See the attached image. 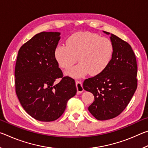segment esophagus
<instances>
[{"label": "esophagus", "instance_id": "esophagus-1", "mask_svg": "<svg viewBox=\"0 0 148 148\" xmlns=\"http://www.w3.org/2000/svg\"><path fill=\"white\" fill-rule=\"evenodd\" d=\"M76 85L77 87V93H82V92L84 91V88L83 86H82V82L80 81H78V80H76Z\"/></svg>", "mask_w": 148, "mask_h": 148}]
</instances>
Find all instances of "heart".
<instances>
[{"label":"heart","mask_w":148,"mask_h":148,"mask_svg":"<svg viewBox=\"0 0 148 148\" xmlns=\"http://www.w3.org/2000/svg\"><path fill=\"white\" fill-rule=\"evenodd\" d=\"M114 47L110 39L88 32H79L66 40V45H58L55 57L59 66L67 69L77 61L79 63L69 69L66 74L82 77L89 73L97 76L103 72L111 61Z\"/></svg>","instance_id":"obj_1"}]
</instances>
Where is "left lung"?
<instances>
[{
  "instance_id": "1",
  "label": "left lung",
  "mask_w": 148,
  "mask_h": 148,
  "mask_svg": "<svg viewBox=\"0 0 148 148\" xmlns=\"http://www.w3.org/2000/svg\"><path fill=\"white\" fill-rule=\"evenodd\" d=\"M114 47L111 61L104 71L86 79L84 89L94 95L88 110L98 120L110 119L121 113L137 88V64L131 46L110 32L103 31Z\"/></svg>"
}]
</instances>
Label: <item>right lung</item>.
I'll return each mask as SVG.
<instances>
[{"mask_svg":"<svg viewBox=\"0 0 148 148\" xmlns=\"http://www.w3.org/2000/svg\"><path fill=\"white\" fill-rule=\"evenodd\" d=\"M59 32H42L22 46L15 68L16 91L25 112L40 121H53L64 113L76 94L74 79L62 76L55 57L61 38ZM62 79L58 84L54 81Z\"/></svg>","mask_w":148,"mask_h":148,"instance_id":"1","label":"right lung"}]
</instances>
